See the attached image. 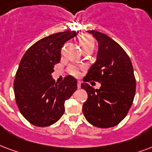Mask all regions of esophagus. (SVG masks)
I'll use <instances>...</instances> for the list:
<instances>
[{
  "mask_svg": "<svg viewBox=\"0 0 152 152\" xmlns=\"http://www.w3.org/2000/svg\"><path fill=\"white\" fill-rule=\"evenodd\" d=\"M80 87H81V82L80 81V80H78V81H77V88H80Z\"/></svg>",
  "mask_w": 152,
  "mask_h": 152,
  "instance_id": "34e87169",
  "label": "esophagus"
}]
</instances>
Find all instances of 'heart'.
<instances>
[{"label": "heart", "instance_id": "b5f03b06", "mask_svg": "<svg viewBox=\"0 0 152 152\" xmlns=\"http://www.w3.org/2000/svg\"><path fill=\"white\" fill-rule=\"evenodd\" d=\"M79 42L82 50L88 48H94V39L89 34H81L79 37ZM67 72L72 76H78L80 75V67L77 65H70L67 67Z\"/></svg>", "mask_w": 152, "mask_h": 152}]
</instances>
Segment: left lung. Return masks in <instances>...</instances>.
Here are the masks:
<instances>
[{
    "label": "left lung",
    "instance_id": "8db88e82",
    "mask_svg": "<svg viewBox=\"0 0 152 152\" xmlns=\"http://www.w3.org/2000/svg\"><path fill=\"white\" fill-rule=\"evenodd\" d=\"M98 42L96 61L83 79L81 88L88 93L83 113L90 124L100 128L112 127L126 116L135 95L136 80L132 63L120 45L109 36L88 30ZM101 83L99 90L87 84Z\"/></svg>",
    "mask_w": 152,
    "mask_h": 152
}]
</instances>
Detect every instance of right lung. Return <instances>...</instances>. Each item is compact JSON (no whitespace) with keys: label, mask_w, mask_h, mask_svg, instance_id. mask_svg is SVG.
<instances>
[{"label":"right lung","mask_w":152,"mask_h":152,"mask_svg":"<svg viewBox=\"0 0 152 152\" xmlns=\"http://www.w3.org/2000/svg\"><path fill=\"white\" fill-rule=\"evenodd\" d=\"M77 34L75 30L54 34L36 42L21 59L13 90L22 116L36 126L54 124L64 113V102L77 88V81L67 76L59 84L52 79L54 66L60 61L65 42Z\"/></svg>","instance_id":"right-lung-1"}]
</instances>
